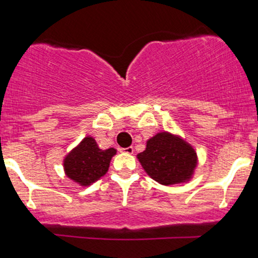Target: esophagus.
Here are the masks:
<instances>
[{
  "instance_id": "34e87169",
  "label": "esophagus",
  "mask_w": 258,
  "mask_h": 258,
  "mask_svg": "<svg viewBox=\"0 0 258 258\" xmlns=\"http://www.w3.org/2000/svg\"><path fill=\"white\" fill-rule=\"evenodd\" d=\"M120 152H121V153H126V154H132V153H133V148H132V147L121 148Z\"/></svg>"
}]
</instances>
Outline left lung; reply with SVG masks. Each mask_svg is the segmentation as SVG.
<instances>
[{"mask_svg": "<svg viewBox=\"0 0 258 258\" xmlns=\"http://www.w3.org/2000/svg\"><path fill=\"white\" fill-rule=\"evenodd\" d=\"M137 158L146 172L160 184L171 185L188 180L197 166V153L179 137L158 133L147 142Z\"/></svg>", "mask_w": 258, "mask_h": 258, "instance_id": "obj_1", "label": "left lung"}]
</instances>
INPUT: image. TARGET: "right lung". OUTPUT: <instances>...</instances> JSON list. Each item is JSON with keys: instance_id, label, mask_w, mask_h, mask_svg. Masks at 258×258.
<instances>
[{"instance_id": "right-lung-1", "label": "right lung", "mask_w": 258, "mask_h": 258, "mask_svg": "<svg viewBox=\"0 0 258 258\" xmlns=\"http://www.w3.org/2000/svg\"><path fill=\"white\" fill-rule=\"evenodd\" d=\"M116 154L114 148L99 149L92 137H86L64 160L67 176L81 185H90L106 173L112 156Z\"/></svg>"}]
</instances>
